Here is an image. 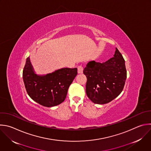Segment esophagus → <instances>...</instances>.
Returning <instances> with one entry per match:
<instances>
[{
	"label": "esophagus",
	"mask_w": 151,
	"mask_h": 151,
	"mask_svg": "<svg viewBox=\"0 0 151 151\" xmlns=\"http://www.w3.org/2000/svg\"><path fill=\"white\" fill-rule=\"evenodd\" d=\"M83 68L82 66H78V73L81 74V73H83Z\"/></svg>",
	"instance_id": "34e87169"
}]
</instances>
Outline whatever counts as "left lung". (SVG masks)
I'll use <instances>...</instances> for the list:
<instances>
[{
    "label": "left lung",
    "instance_id": "left-lung-1",
    "mask_svg": "<svg viewBox=\"0 0 151 151\" xmlns=\"http://www.w3.org/2000/svg\"><path fill=\"white\" fill-rule=\"evenodd\" d=\"M83 72L87 78L86 95L98 104L109 103L117 97L127 78L125 61L117 48L113 58L102 63L89 62Z\"/></svg>",
    "mask_w": 151,
    "mask_h": 151
}]
</instances>
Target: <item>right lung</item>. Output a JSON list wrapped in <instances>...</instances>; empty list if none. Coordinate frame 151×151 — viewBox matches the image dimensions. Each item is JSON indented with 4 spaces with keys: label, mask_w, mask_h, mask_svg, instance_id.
I'll list each match as a JSON object with an SVG mask.
<instances>
[{
    "label": "right lung",
    "mask_w": 151,
    "mask_h": 151,
    "mask_svg": "<svg viewBox=\"0 0 151 151\" xmlns=\"http://www.w3.org/2000/svg\"><path fill=\"white\" fill-rule=\"evenodd\" d=\"M77 74V68H64L46 75H37L28 57L22 76L31 98L42 106L52 107L64 101L69 87Z\"/></svg>",
    "instance_id": "1"
}]
</instances>
